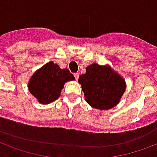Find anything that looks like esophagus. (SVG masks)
<instances>
[{
    "mask_svg": "<svg viewBox=\"0 0 157 157\" xmlns=\"http://www.w3.org/2000/svg\"><path fill=\"white\" fill-rule=\"evenodd\" d=\"M74 76H75V80L77 81V80H78V77H79V74L78 73H75V74H74Z\"/></svg>",
    "mask_w": 157,
    "mask_h": 157,
    "instance_id": "obj_1",
    "label": "esophagus"
}]
</instances>
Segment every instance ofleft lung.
Wrapping results in <instances>:
<instances>
[{"label":"left lung","instance_id":"obj_1","mask_svg":"<svg viewBox=\"0 0 157 157\" xmlns=\"http://www.w3.org/2000/svg\"><path fill=\"white\" fill-rule=\"evenodd\" d=\"M78 82L85 100L91 107L108 110L117 105L126 90V82L109 66L93 63L86 73L79 76Z\"/></svg>","mask_w":157,"mask_h":157}]
</instances>
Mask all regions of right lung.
<instances>
[{"mask_svg":"<svg viewBox=\"0 0 157 157\" xmlns=\"http://www.w3.org/2000/svg\"><path fill=\"white\" fill-rule=\"evenodd\" d=\"M75 80L67 68L61 69L57 64L50 61L37 70L29 81V91L41 104H49L61 96L64 84Z\"/></svg>","mask_w":157,"mask_h":157,"instance_id":"add662e5","label":"right lung"}]
</instances>
